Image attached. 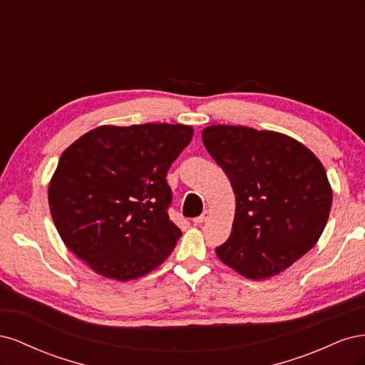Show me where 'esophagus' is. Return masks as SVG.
I'll list each match as a JSON object with an SVG mask.
<instances>
[{
  "mask_svg": "<svg viewBox=\"0 0 365 365\" xmlns=\"http://www.w3.org/2000/svg\"><path fill=\"white\" fill-rule=\"evenodd\" d=\"M208 216H210V213L207 212V210H205V212L201 215V216H197V217H195L193 219V222H195V225H202L204 222H205V220L208 219Z\"/></svg>",
  "mask_w": 365,
  "mask_h": 365,
  "instance_id": "obj_1",
  "label": "esophagus"
}]
</instances>
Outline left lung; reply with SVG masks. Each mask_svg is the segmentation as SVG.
I'll return each mask as SVG.
<instances>
[{
  "mask_svg": "<svg viewBox=\"0 0 365 365\" xmlns=\"http://www.w3.org/2000/svg\"><path fill=\"white\" fill-rule=\"evenodd\" d=\"M202 141L236 196L219 260L251 280L288 269L322 236L332 207L324 165L300 141L274 130L213 125Z\"/></svg>",
  "mask_w": 365,
  "mask_h": 365,
  "instance_id": "8db88e82",
  "label": "left lung"
}]
</instances>
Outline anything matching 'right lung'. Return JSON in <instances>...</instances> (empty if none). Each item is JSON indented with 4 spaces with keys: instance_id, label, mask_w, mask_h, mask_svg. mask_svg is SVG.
<instances>
[{
    "instance_id": "add662e5",
    "label": "right lung",
    "mask_w": 365,
    "mask_h": 365,
    "mask_svg": "<svg viewBox=\"0 0 365 365\" xmlns=\"http://www.w3.org/2000/svg\"><path fill=\"white\" fill-rule=\"evenodd\" d=\"M193 128L103 125L63 150L48 184L53 222L65 247L102 277L129 282L170 256L181 230L168 208L165 175Z\"/></svg>"
}]
</instances>
